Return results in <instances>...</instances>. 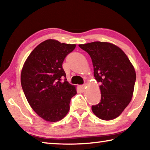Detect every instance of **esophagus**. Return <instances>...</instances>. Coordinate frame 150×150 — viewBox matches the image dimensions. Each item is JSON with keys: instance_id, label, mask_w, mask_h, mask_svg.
Segmentation results:
<instances>
[{"instance_id": "esophagus-1", "label": "esophagus", "mask_w": 150, "mask_h": 150, "mask_svg": "<svg viewBox=\"0 0 150 150\" xmlns=\"http://www.w3.org/2000/svg\"><path fill=\"white\" fill-rule=\"evenodd\" d=\"M86 87H87V85H81V86H80L81 89L83 91H85Z\"/></svg>"}]
</instances>
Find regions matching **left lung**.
<instances>
[{"label":"left lung","mask_w":150,"mask_h":150,"mask_svg":"<svg viewBox=\"0 0 150 150\" xmlns=\"http://www.w3.org/2000/svg\"><path fill=\"white\" fill-rule=\"evenodd\" d=\"M79 46L89 54L94 77L101 83L100 102L92 106L93 112L103 120L117 118L132 98L136 79L133 65L125 53L111 43L94 42Z\"/></svg>","instance_id":"1"}]
</instances>
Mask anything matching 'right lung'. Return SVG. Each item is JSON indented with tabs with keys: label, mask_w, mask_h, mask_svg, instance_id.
Instances as JSON below:
<instances>
[{
	"label": "right lung",
	"mask_w": 150,
	"mask_h": 150,
	"mask_svg": "<svg viewBox=\"0 0 150 150\" xmlns=\"http://www.w3.org/2000/svg\"><path fill=\"white\" fill-rule=\"evenodd\" d=\"M75 47L47 40L34 48L22 67L20 81L25 96L45 121L54 122L64 118L69 110L71 98L77 94L75 85L61 82L66 77L62 63Z\"/></svg>",
	"instance_id": "1"
}]
</instances>
